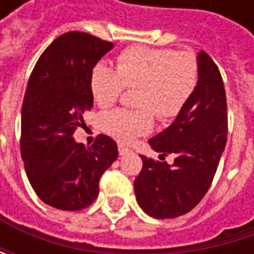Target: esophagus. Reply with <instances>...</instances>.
I'll return each instance as SVG.
<instances>
[{
    "label": "esophagus",
    "instance_id": "esophagus-1",
    "mask_svg": "<svg viewBox=\"0 0 254 254\" xmlns=\"http://www.w3.org/2000/svg\"><path fill=\"white\" fill-rule=\"evenodd\" d=\"M129 153H130V148H127L125 145H119V154L121 156H127Z\"/></svg>",
    "mask_w": 254,
    "mask_h": 254
}]
</instances>
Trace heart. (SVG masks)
Segmentation results:
<instances>
[{
  "instance_id": "1",
  "label": "heart",
  "mask_w": 254,
  "mask_h": 254,
  "mask_svg": "<svg viewBox=\"0 0 254 254\" xmlns=\"http://www.w3.org/2000/svg\"><path fill=\"white\" fill-rule=\"evenodd\" d=\"M198 83L197 59L187 51L132 45L118 56L116 69L104 63L91 72V92L101 107H112L125 88L136 92V107L106 113L104 132L119 142L130 144L148 133L154 125L153 113L163 122L172 121L185 109Z\"/></svg>"
}]
</instances>
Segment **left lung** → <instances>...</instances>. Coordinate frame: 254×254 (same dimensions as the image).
<instances>
[{"label": "left lung", "mask_w": 254, "mask_h": 254, "mask_svg": "<svg viewBox=\"0 0 254 254\" xmlns=\"http://www.w3.org/2000/svg\"><path fill=\"white\" fill-rule=\"evenodd\" d=\"M197 88L171 127L148 144L160 159L172 154V165L141 156L142 169L135 178L139 207L157 219H171L194 209L216 174L225 150L228 118L224 80L215 62L200 51Z\"/></svg>", "instance_id": "obj_1"}]
</instances>
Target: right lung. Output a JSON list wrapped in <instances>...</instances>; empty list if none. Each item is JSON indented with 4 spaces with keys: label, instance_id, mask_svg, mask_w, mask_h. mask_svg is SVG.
Returning <instances> with one entry per match:
<instances>
[{
    "label": "right lung",
    "instance_id": "add662e5",
    "mask_svg": "<svg viewBox=\"0 0 254 254\" xmlns=\"http://www.w3.org/2000/svg\"><path fill=\"white\" fill-rule=\"evenodd\" d=\"M115 45L89 33L67 32L36 62L22 106L20 151L27 179L51 207L82 210L100 192V178L118 159V144L98 135L91 147L75 141L92 107L91 72Z\"/></svg>",
    "mask_w": 254,
    "mask_h": 254
}]
</instances>
